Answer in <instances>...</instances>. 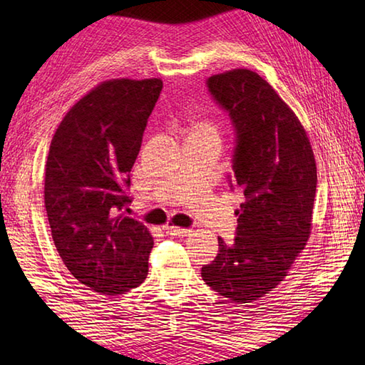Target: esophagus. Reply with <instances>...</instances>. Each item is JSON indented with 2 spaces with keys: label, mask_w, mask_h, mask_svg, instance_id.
<instances>
[{
  "label": "esophagus",
  "mask_w": 365,
  "mask_h": 365,
  "mask_svg": "<svg viewBox=\"0 0 365 365\" xmlns=\"http://www.w3.org/2000/svg\"><path fill=\"white\" fill-rule=\"evenodd\" d=\"M165 232L168 235H173V237H185V235H190L191 230L190 229H183V227H178V226H165Z\"/></svg>",
  "instance_id": "obj_1"
}]
</instances>
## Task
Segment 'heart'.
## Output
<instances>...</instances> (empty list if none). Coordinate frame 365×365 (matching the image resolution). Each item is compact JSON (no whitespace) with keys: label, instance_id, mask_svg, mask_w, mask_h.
Listing matches in <instances>:
<instances>
[{"label":"heart","instance_id":"heart-1","mask_svg":"<svg viewBox=\"0 0 365 365\" xmlns=\"http://www.w3.org/2000/svg\"><path fill=\"white\" fill-rule=\"evenodd\" d=\"M192 133H213V135H218L216 133V127L210 122H197L192 125Z\"/></svg>","mask_w":365,"mask_h":365}]
</instances>
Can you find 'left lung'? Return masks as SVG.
Wrapping results in <instances>:
<instances>
[{
    "label": "left lung",
    "instance_id": "1",
    "mask_svg": "<svg viewBox=\"0 0 365 365\" xmlns=\"http://www.w3.org/2000/svg\"><path fill=\"white\" fill-rule=\"evenodd\" d=\"M208 91L237 131L234 185L243 192L237 237H218L202 279L234 302L260 299L284 281L312 230L317 165L297 114L250 68L213 75Z\"/></svg>",
    "mask_w": 365,
    "mask_h": 365
}]
</instances>
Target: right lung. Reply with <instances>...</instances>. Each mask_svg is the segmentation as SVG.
<instances>
[{"label": "right lung", "mask_w": 365, "mask_h": 365, "mask_svg": "<svg viewBox=\"0 0 365 365\" xmlns=\"http://www.w3.org/2000/svg\"><path fill=\"white\" fill-rule=\"evenodd\" d=\"M160 78H114L83 96L54 131L43 199L54 246L75 279L115 297L141 285L153 238L122 212Z\"/></svg>", "instance_id": "right-lung-1"}]
</instances>
